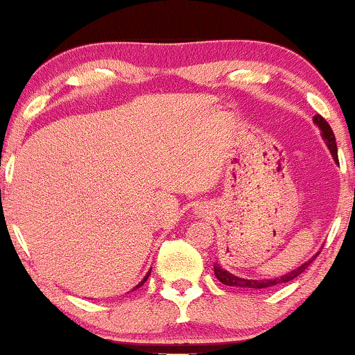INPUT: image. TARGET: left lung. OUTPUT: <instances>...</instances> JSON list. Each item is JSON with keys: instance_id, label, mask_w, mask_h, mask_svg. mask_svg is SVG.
Masks as SVG:
<instances>
[{"instance_id": "left-lung-1", "label": "left lung", "mask_w": 355, "mask_h": 355, "mask_svg": "<svg viewBox=\"0 0 355 355\" xmlns=\"http://www.w3.org/2000/svg\"><path fill=\"white\" fill-rule=\"evenodd\" d=\"M313 122L316 123V127L321 130V137H323V140L326 141V145H328V148L331 151V155H333V158L336 163H339L338 159V146H336V138H334V133H333V128L329 127V123L324 121L323 117L320 116V114H316L315 117H313ZM318 256V254H316ZM316 256H313L310 261L303 262L300 268L290 270L288 274H284L280 275V277H275V279H259V280H254V279H243V277H238V275H233L232 272H228V270H225L222 266L215 264L214 266V272H215V277H217L220 282L225 284V285H230V287H243V288H268V287H275V285H280V284H285V282H290V280H293L297 277V275H300L303 270H305L308 266L311 264L313 261L316 259Z\"/></svg>"}]
</instances>
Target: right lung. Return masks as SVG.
<instances>
[{
	"instance_id": "1",
	"label": "right lung",
	"mask_w": 355,
	"mask_h": 355,
	"mask_svg": "<svg viewBox=\"0 0 355 355\" xmlns=\"http://www.w3.org/2000/svg\"><path fill=\"white\" fill-rule=\"evenodd\" d=\"M148 275H150V270H148V274H146V275H145V277H144V280H141V282H140V284H138L135 288H138V287H141V285H144V284L146 282V279H148ZM135 288H133V290H135Z\"/></svg>"
}]
</instances>
